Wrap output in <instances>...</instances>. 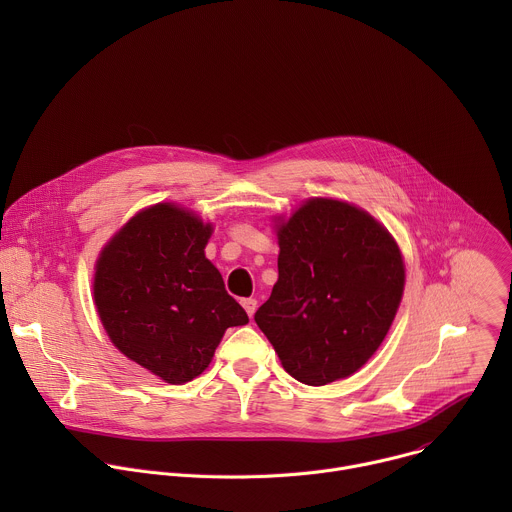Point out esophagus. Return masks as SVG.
I'll list each match as a JSON object with an SVG mask.
<instances>
[{"mask_svg":"<svg viewBox=\"0 0 512 512\" xmlns=\"http://www.w3.org/2000/svg\"><path fill=\"white\" fill-rule=\"evenodd\" d=\"M241 306L245 308L247 316L251 318V316L255 314V310H257V300H253V298H245V300H241Z\"/></svg>","mask_w":512,"mask_h":512,"instance_id":"esophagus-1","label":"esophagus"}]
</instances>
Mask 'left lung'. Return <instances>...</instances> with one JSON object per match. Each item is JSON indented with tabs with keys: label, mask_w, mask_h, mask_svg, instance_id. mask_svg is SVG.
Returning a JSON list of instances; mask_svg holds the SVG:
<instances>
[{
	"label": "left lung",
	"mask_w": 512,
	"mask_h": 512,
	"mask_svg": "<svg viewBox=\"0 0 512 512\" xmlns=\"http://www.w3.org/2000/svg\"><path fill=\"white\" fill-rule=\"evenodd\" d=\"M271 221L279 275L257 326L300 383L322 387L354 375L383 344L403 298L395 237L367 210L324 196Z\"/></svg>",
	"instance_id": "1"
}]
</instances>
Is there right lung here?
I'll use <instances>...</instances> for the list:
<instances>
[{
  "label": "right lung",
  "instance_id": "obj_1",
  "mask_svg": "<svg viewBox=\"0 0 512 512\" xmlns=\"http://www.w3.org/2000/svg\"><path fill=\"white\" fill-rule=\"evenodd\" d=\"M214 225L158 202L135 212L95 261L93 302L113 346L170 385L212 362L227 328L249 322L204 255Z\"/></svg>",
  "mask_w": 512,
  "mask_h": 512
}]
</instances>
